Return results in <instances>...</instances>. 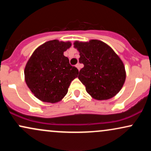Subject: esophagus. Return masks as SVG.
Returning <instances> with one entry per match:
<instances>
[{"label":"esophagus","instance_id":"esophagus-1","mask_svg":"<svg viewBox=\"0 0 151 151\" xmlns=\"http://www.w3.org/2000/svg\"><path fill=\"white\" fill-rule=\"evenodd\" d=\"M76 67L78 69V70H80V64L79 63H77V65H76Z\"/></svg>","mask_w":151,"mask_h":151}]
</instances>
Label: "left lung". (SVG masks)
Wrapping results in <instances>:
<instances>
[{
  "label": "left lung",
  "mask_w": 151,
  "mask_h": 151,
  "mask_svg": "<svg viewBox=\"0 0 151 151\" xmlns=\"http://www.w3.org/2000/svg\"><path fill=\"white\" fill-rule=\"evenodd\" d=\"M74 47L79 52V63L84 65L78 78L87 93L96 100L116 96L124 86L126 74L122 60L113 49L98 40L75 41Z\"/></svg>",
  "instance_id": "obj_1"
}]
</instances>
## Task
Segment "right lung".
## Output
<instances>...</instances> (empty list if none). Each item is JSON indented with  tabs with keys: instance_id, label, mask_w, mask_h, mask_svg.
I'll return each mask as SVG.
<instances>
[{
	"instance_id": "right-lung-1",
	"label": "right lung",
	"mask_w": 151,
	"mask_h": 151,
	"mask_svg": "<svg viewBox=\"0 0 151 151\" xmlns=\"http://www.w3.org/2000/svg\"><path fill=\"white\" fill-rule=\"evenodd\" d=\"M70 42L48 41L32 53L25 67V80L36 98L43 102L57 103L65 97L79 71L71 66L64 52Z\"/></svg>"
}]
</instances>
